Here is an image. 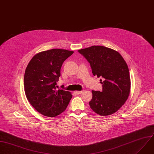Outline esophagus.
Returning a JSON list of instances; mask_svg holds the SVG:
<instances>
[{
  "mask_svg": "<svg viewBox=\"0 0 154 154\" xmlns=\"http://www.w3.org/2000/svg\"><path fill=\"white\" fill-rule=\"evenodd\" d=\"M74 93L76 94H80L82 93V91H74Z\"/></svg>",
  "mask_w": 154,
  "mask_h": 154,
  "instance_id": "obj_1",
  "label": "esophagus"
}]
</instances>
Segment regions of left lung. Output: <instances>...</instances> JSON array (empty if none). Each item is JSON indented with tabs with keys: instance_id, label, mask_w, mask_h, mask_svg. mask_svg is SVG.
<instances>
[{
	"instance_id": "8db88e82",
	"label": "left lung",
	"mask_w": 154,
	"mask_h": 154,
	"mask_svg": "<svg viewBox=\"0 0 154 154\" xmlns=\"http://www.w3.org/2000/svg\"><path fill=\"white\" fill-rule=\"evenodd\" d=\"M78 51L90 63L93 75L104 79L101 82V92L91 91V109L101 116L114 114L125 103L130 93L131 80L127 63L118 51L104 46L94 45Z\"/></svg>"
}]
</instances>
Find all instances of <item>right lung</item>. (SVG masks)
Wrapping results in <instances>:
<instances>
[{
  "instance_id": "add662e5",
  "label": "right lung",
  "mask_w": 154,
  "mask_h": 154,
  "mask_svg": "<svg viewBox=\"0 0 154 154\" xmlns=\"http://www.w3.org/2000/svg\"><path fill=\"white\" fill-rule=\"evenodd\" d=\"M73 51L51 49L35 54L25 70L24 92L27 100L40 114L54 117L66 110L72 95L57 90L63 62Z\"/></svg>"
}]
</instances>
